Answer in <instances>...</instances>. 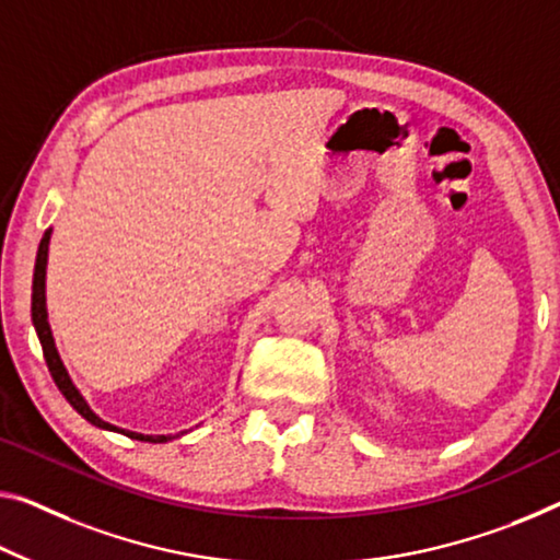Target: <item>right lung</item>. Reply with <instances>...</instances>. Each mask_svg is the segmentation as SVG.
Segmentation results:
<instances>
[{
    "instance_id": "1",
    "label": "right lung",
    "mask_w": 560,
    "mask_h": 560,
    "mask_svg": "<svg viewBox=\"0 0 560 560\" xmlns=\"http://www.w3.org/2000/svg\"><path fill=\"white\" fill-rule=\"evenodd\" d=\"M47 250H49V232H45V237H42L39 243V250H37V262H34V280H32V323L34 328H37L39 335V342H42V352H45V360H47V368L51 373V381L57 383L59 393L65 395L67 402L80 412L84 420H90L92 425L97 428H105V430H119L115 425L105 423V420H100L94 412L90 410L88 402L80 395V390L74 388L70 375H67V370L62 365V360L57 355V348H55V340H51V330H49V323H47V307H45V272H47ZM119 433L137 438V441H148V443H165L167 435H142V433H130V430H119Z\"/></svg>"
}]
</instances>
